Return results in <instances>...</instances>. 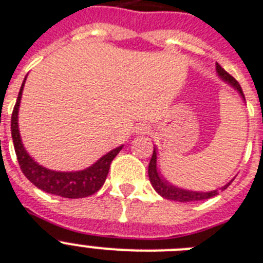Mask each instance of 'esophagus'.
Segmentation results:
<instances>
[{
    "label": "esophagus",
    "mask_w": 263,
    "mask_h": 263,
    "mask_svg": "<svg viewBox=\"0 0 263 263\" xmlns=\"http://www.w3.org/2000/svg\"><path fill=\"white\" fill-rule=\"evenodd\" d=\"M151 132V126L146 123H138L136 126V133L137 134H147Z\"/></svg>",
    "instance_id": "obj_1"
}]
</instances>
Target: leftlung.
Wrapping results in <instances>:
<instances>
[{
  "label": "left lung",
  "instance_id": "1",
  "mask_svg": "<svg viewBox=\"0 0 263 263\" xmlns=\"http://www.w3.org/2000/svg\"><path fill=\"white\" fill-rule=\"evenodd\" d=\"M216 71H218L219 77L224 80L226 83H229L233 88H235L238 92L240 94V97L245 99V94L242 91L240 84L236 82L235 78H233L229 72H226L224 69L220 67V64L216 63ZM147 175H149V180H151L152 185L156 190L158 195H161L162 197L169 199V200L175 201H181V203H186V201H197V200H205V199H210V197H214L216 195H219L220 191L215 190L210 191V192H194V191H186L181 190V188H177V186L169 184L164 177L161 176V173L157 171V152H156V147L153 149V155H152L151 162H149V171H147ZM233 181V180H231ZM230 181L229 184H226L224 186H222L220 190L224 191L227 186L231 184Z\"/></svg>",
  "mask_w": 263,
  "mask_h": 263
}]
</instances>
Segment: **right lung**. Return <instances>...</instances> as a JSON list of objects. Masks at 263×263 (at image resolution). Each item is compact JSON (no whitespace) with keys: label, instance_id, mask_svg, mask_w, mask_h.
I'll return each mask as SVG.
<instances>
[{"label":"right lung","instance_id":"1","mask_svg":"<svg viewBox=\"0 0 263 263\" xmlns=\"http://www.w3.org/2000/svg\"><path fill=\"white\" fill-rule=\"evenodd\" d=\"M24 83H25V79L20 88L17 102L13 108L10 130H12L13 145H14V151L18 160V165L25 177L41 191L62 197L79 199V197H86L95 194L105 184L110 164L122 149V146L112 149L107 155L99 158L94 165H91L84 171H78V172H56V171H51V169L39 165L25 151L18 132V107Z\"/></svg>","mask_w":263,"mask_h":263}]
</instances>
